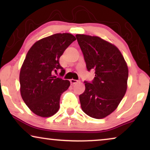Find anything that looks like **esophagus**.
Listing matches in <instances>:
<instances>
[{"instance_id":"1","label":"esophagus","mask_w":150,"mask_h":150,"mask_svg":"<svg viewBox=\"0 0 150 150\" xmlns=\"http://www.w3.org/2000/svg\"><path fill=\"white\" fill-rule=\"evenodd\" d=\"M79 81H77V80H74V79H71L70 80V83L71 85H74V84H76L77 83H79Z\"/></svg>"}]
</instances>
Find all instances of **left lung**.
Returning a JSON list of instances; mask_svg holds the SVG:
<instances>
[{
	"label": "left lung",
	"instance_id": "obj_1",
	"mask_svg": "<svg viewBox=\"0 0 150 150\" xmlns=\"http://www.w3.org/2000/svg\"><path fill=\"white\" fill-rule=\"evenodd\" d=\"M88 71L95 70L92 82H85L79 96L83 112L91 117L102 119L112 113L127 89L128 69L120 50L96 36L76 35Z\"/></svg>",
	"mask_w": 150,
	"mask_h": 150
}]
</instances>
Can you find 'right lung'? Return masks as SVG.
Here are the masks:
<instances>
[{
  "label": "right lung",
  "instance_id": "right-lung-1",
  "mask_svg": "<svg viewBox=\"0 0 150 150\" xmlns=\"http://www.w3.org/2000/svg\"><path fill=\"white\" fill-rule=\"evenodd\" d=\"M75 40L70 33L54 34L36 42L28 51L20 72V93L37 115L48 117L59 110L61 94L70 83L53 74L58 69L64 74L59 58Z\"/></svg>",
  "mask_w": 150,
  "mask_h": 150
}]
</instances>
